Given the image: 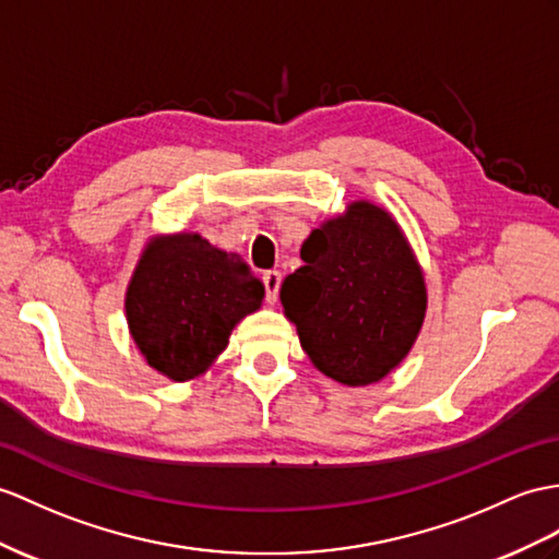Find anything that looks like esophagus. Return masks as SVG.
Here are the masks:
<instances>
[{"instance_id": "obj_1", "label": "esophagus", "mask_w": 559, "mask_h": 559, "mask_svg": "<svg viewBox=\"0 0 559 559\" xmlns=\"http://www.w3.org/2000/svg\"><path fill=\"white\" fill-rule=\"evenodd\" d=\"M263 284H265V301L272 306V304L277 301L280 284H282V272L280 270L263 272Z\"/></svg>"}]
</instances>
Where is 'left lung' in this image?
<instances>
[{
  "instance_id": "obj_1",
  "label": "left lung",
  "mask_w": 559,
  "mask_h": 559,
  "mask_svg": "<svg viewBox=\"0 0 559 559\" xmlns=\"http://www.w3.org/2000/svg\"><path fill=\"white\" fill-rule=\"evenodd\" d=\"M301 258L280 298L312 365L344 386L384 379L427 312L425 275L401 225L382 206L353 201L312 229Z\"/></svg>"
}]
</instances>
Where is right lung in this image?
Wrapping results in <instances>:
<instances>
[{"instance_id": "right-lung-1", "label": "right lung", "mask_w": 559, "mask_h": 559, "mask_svg": "<svg viewBox=\"0 0 559 559\" xmlns=\"http://www.w3.org/2000/svg\"><path fill=\"white\" fill-rule=\"evenodd\" d=\"M263 296V282L239 253L180 233L146 243L128 284L126 316L148 367L187 382L209 370Z\"/></svg>"}]
</instances>
